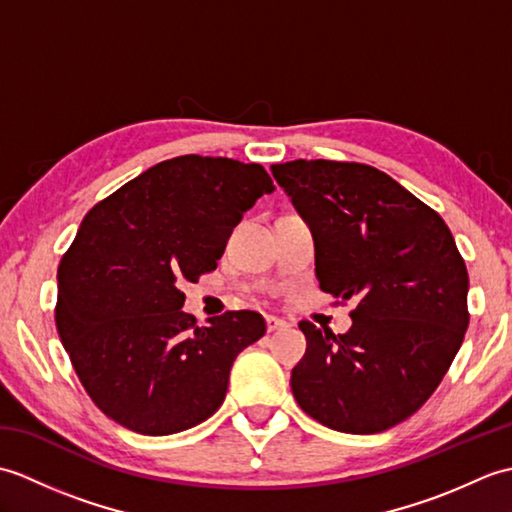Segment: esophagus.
<instances>
[{"instance_id": "1", "label": "esophagus", "mask_w": 512, "mask_h": 512, "mask_svg": "<svg viewBox=\"0 0 512 512\" xmlns=\"http://www.w3.org/2000/svg\"><path fill=\"white\" fill-rule=\"evenodd\" d=\"M288 323L284 319H277V317H266V330L268 332H277V330H286Z\"/></svg>"}]
</instances>
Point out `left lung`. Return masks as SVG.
<instances>
[{"mask_svg": "<svg viewBox=\"0 0 512 512\" xmlns=\"http://www.w3.org/2000/svg\"><path fill=\"white\" fill-rule=\"evenodd\" d=\"M314 237L321 290L356 301L345 334L301 321L292 394L343 433L407 420L436 391L469 328V273L442 217L387 173L358 162L273 165Z\"/></svg>", "mask_w": 512, "mask_h": 512, "instance_id": "left-lung-1", "label": "left lung"}]
</instances>
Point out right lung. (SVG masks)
<instances>
[{
  "label": "right lung",
  "mask_w": 512,
  "mask_h": 512,
  "mask_svg": "<svg viewBox=\"0 0 512 512\" xmlns=\"http://www.w3.org/2000/svg\"><path fill=\"white\" fill-rule=\"evenodd\" d=\"M273 191L262 165L191 154L158 162L83 217L61 259L54 317L107 418L169 436L220 409L233 361L266 323L237 310L195 328L180 284L215 270L244 213Z\"/></svg>",
  "instance_id": "1"
}]
</instances>
